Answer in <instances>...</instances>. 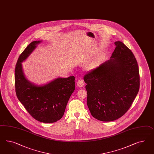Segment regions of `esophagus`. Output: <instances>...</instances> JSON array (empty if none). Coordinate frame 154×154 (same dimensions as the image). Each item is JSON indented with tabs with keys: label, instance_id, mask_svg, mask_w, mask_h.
<instances>
[{
	"label": "esophagus",
	"instance_id": "obj_1",
	"mask_svg": "<svg viewBox=\"0 0 154 154\" xmlns=\"http://www.w3.org/2000/svg\"><path fill=\"white\" fill-rule=\"evenodd\" d=\"M77 85L79 88H82L83 87V85H84V82H83V81L82 79H79L77 81Z\"/></svg>",
	"mask_w": 154,
	"mask_h": 154
}]
</instances>
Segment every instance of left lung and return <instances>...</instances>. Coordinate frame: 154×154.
<instances>
[{"instance_id":"left-lung-1","label":"left lung","mask_w":154,"mask_h":154,"mask_svg":"<svg viewBox=\"0 0 154 154\" xmlns=\"http://www.w3.org/2000/svg\"><path fill=\"white\" fill-rule=\"evenodd\" d=\"M110 59L84 75L87 104L99 121L116 120L127 112L140 88L139 69L133 53L121 42Z\"/></svg>"}]
</instances>
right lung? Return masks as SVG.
<instances>
[{"instance_id":"add662e5","label":"right lung","mask_w":154,"mask_h":154,"mask_svg":"<svg viewBox=\"0 0 154 154\" xmlns=\"http://www.w3.org/2000/svg\"><path fill=\"white\" fill-rule=\"evenodd\" d=\"M41 41L29 44L18 59L15 68V90L17 98L36 120L54 123L64 115L66 104L75 90V78H58L43 86H36L26 79L21 63Z\"/></svg>"}]
</instances>
